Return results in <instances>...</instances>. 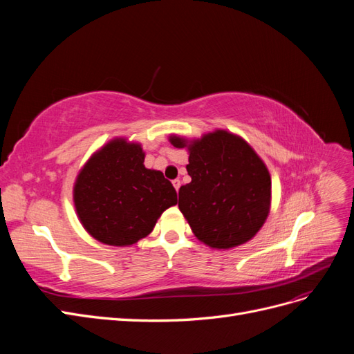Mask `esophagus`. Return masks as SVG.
I'll use <instances>...</instances> for the list:
<instances>
[{"label":"esophagus","mask_w":354,"mask_h":354,"mask_svg":"<svg viewBox=\"0 0 354 354\" xmlns=\"http://www.w3.org/2000/svg\"><path fill=\"white\" fill-rule=\"evenodd\" d=\"M173 186H174V189L178 192V189H180V186H181V181H180L178 178L173 180Z\"/></svg>","instance_id":"1"}]
</instances>
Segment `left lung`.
Masks as SVG:
<instances>
[{
    "instance_id": "1",
    "label": "left lung",
    "mask_w": 354,
    "mask_h": 354,
    "mask_svg": "<svg viewBox=\"0 0 354 354\" xmlns=\"http://www.w3.org/2000/svg\"><path fill=\"white\" fill-rule=\"evenodd\" d=\"M187 149L190 183L178 190V208L198 241L232 250L251 241L272 207V178L264 160L241 136L214 130L199 138L171 134Z\"/></svg>"
}]
</instances>
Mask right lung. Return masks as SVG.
Wrapping results in <instances>:
<instances>
[{
  "label": "right lung",
  "mask_w": 354,
  "mask_h": 354,
  "mask_svg": "<svg viewBox=\"0 0 354 354\" xmlns=\"http://www.w3.org/2000/svg\"><path fill=\"white\" fill-rule=\"evenodd\" d=\"M138 142L115 137L85 162L73 183V205L90 236L130 246L146 238L167 208L177 203L173 185L145 167Z\"/></svg>",
  "instance_id": "add662e5"
}]
</instances>
